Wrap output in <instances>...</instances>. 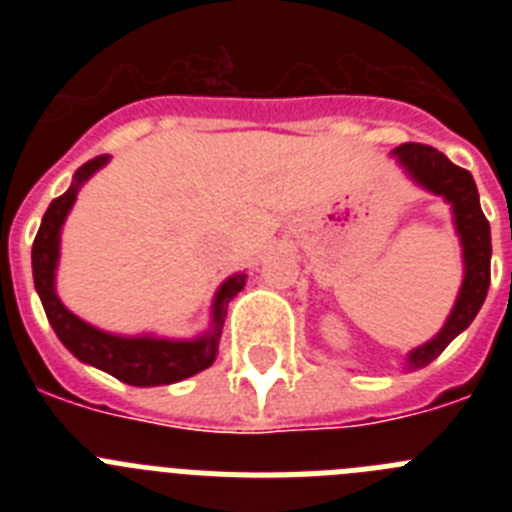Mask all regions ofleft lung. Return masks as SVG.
<instances>
[{"mask_svg": "<svg viewBox=\"0 0 512 512\" xmlns=\"http://www.w3.org/2000/svg\"><path fill=\"white\" fill-rule=\"evenodd\" d=\"M392 156L405 166V171L420 187L441 194L443 200L449 202L454 210L456 233L461 238V251H464V282H461L454 310L446 318L441 333L410 351L408 356L410 369H420V366L431 364L461 330L469 328L485 302L487 289H490V223L479 207V192L472 174L451 164L441 151H436L433 146H423V143H402L392 151Z\"/></svg>", "mask_w": 512, "mask_h": 512, "instance_id": "1", "label": "left lung"}]
</instances>
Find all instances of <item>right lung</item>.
<instances>
[{
	"instance_id": "1",
	"label": "right lung",
	"mask_w": 512,
	"mask_h": 512,
	"mask_svg": "<svg viewBox=\"0 0 512 512\" xmlns=\"http://www.w3.org/2000/svg\"><path fill=\"white\" fill-rule=\"evenodd\" d=\"M107 161H110V156H97L87 161L81 169H76L74 184L45 210L43 223H40L33 243L35 289H38L40 302L45 307L48 323L53 325L63 346L69 348L79 361L97 366L102 372L112 374V377L125 384H133V387H158V384L182 382V379L202 372L215 361L228 302L243 289L246 274H233V277L220 284L215 302H212V330L205 336L194 338V341H169V338L153 336H112V333H104V330L76 318L71 310H66L56 295L61 228L66 223L69 210L74 207L81 184L87 182L94 171L102 169Z\"/></svg>"
}]
</instances>
